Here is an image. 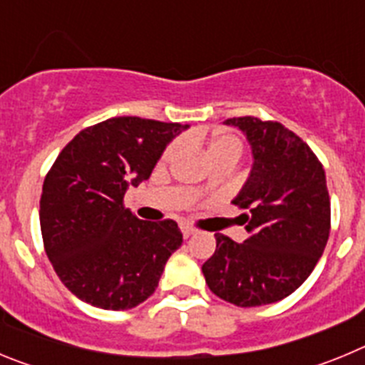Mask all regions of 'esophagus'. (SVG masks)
Returning <instances> with one entry per match:
<instances>
[{
    "instance_id": "34e87169",
    "label": "esophagus",
    "mask_w": 365,
    "mask_h": 365,
    "mask_svg": "<svg viewBox=\"0 0 365 365\" xmlns=\"http://www.w3.org/2000/svg\"><path fill=\"white\" fill-rule=\"evenodd\" d=\"M180 232H182V237H185V240H188V237H192L193 234H195V228H192V227H182L180 228Z\"/></svg>"
}]
</instances>
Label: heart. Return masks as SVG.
<instances>
[{
	"label": "heart",
	"instance_id": "1",
	"mask_svg": "<svg viewBox=\"0 0 365 365\" xmlns=\"http://www.w3.org/2000/svg\"><path fill=\"white\" fill-rule=\"evenodd\" d=\"M180 144L173 143L172 146H168V150L163 155V163H170V160L179 153ZM241 155V143L232 135H219V137L212 138V143L208 144V159L212 163H217L222 159L237 160Z\"/></svg>",
	"mask_w": 365,
	"mask_h": 365
}]
</instances>
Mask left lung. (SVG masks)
<instances>
[{"instance_id":"1","label":"left lung","mask_w":365,"mask_h":365,"mask_svg":"<svg viewBox=\"0 0 365 365\" xmlns=\"http://www.w3.org/2000/svg\"><path fill=\"white\" fill-rule=\"evenodd\" d=\"M222 124L243 131L252 170L234 197L248 232L243 243L215 234V252L202 265L206 285L237 307L279 302L311 276L331 230L325 172L311 148L285 125L256 117Z\"/></svg>"}]
</instances>
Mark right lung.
<instances>
[{"instance_id": "obj_1", "label": "right lung", "mask_w": 365, "mask_h": 365, "mask_svg": "<svg viewBox=\"0 0 365 365\" xmlns=\"http://www.w3.org/2000/svg\"><path fill=\"white\" fill-rule=\"evenodd\" d=\"M188 128L108 118L80 131L58 155L41 190V237L58 278L78 299L125 311L155 292L182 234L172 219L140 221L122 201Z\"/></svg>"}]
</instances>
